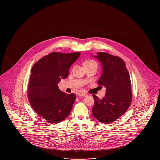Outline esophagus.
<instances>
[{
    "instance_id": "obj_1",
    "label": "esophagus",
    "mask_w": 160,
    "mask_h": 160,
    "mask_svg": "<svg viewBox=\"0 0 160 160\" xmlns=\"http://www.w3.org/2000/svg\"><path fill=\"white\" fill-rule=\"evenodd\" d=\"M78 95H79V96H80V97H86V96L88 95L87 93H84V92H80Z\"/></svg>"
}]
</instances>
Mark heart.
<instances>
[{"label": "heart", "instance_id": "heart-1", "mask_svg": "<svg viewBox=\"0 0 160 160\" xmlns=\"http://www.w3.org/2000/svg\"><path fill=\"white\" fill-rule=\"evenodd\" d=\"M91 63L97 64V63H96L95 61H92V60H88V61H86V62H84V64H91Z\"/></svg>", "mask_w": 160, "mask_h": 160}]
</instances>
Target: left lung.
Returning a JSON list of instances; mask_svg holds the SVG:
<instances>
[{"label":"left lung","instance_id":"1","mask_svg":"<svg viewBox=\"0 0 160 160\" xmlns=\"http://www.w3.org/2000/svg\"><path fill=\"white\" fill-rule=\"evenodd\" d=\"M95 57L102 66L98 85L106 88L104 97L99 99L93 95L92 114L98 121L110 123L124 114L131 103V83L125 62L119 56L98 52Z\"/></svg>","mask_w":160,"mask_h":160}]
</instances>
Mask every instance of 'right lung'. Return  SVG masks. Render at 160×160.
Returning <instances> with one entry per match:
<instances>
[{
	"instance_id": "1",
	"label": "right lung",
	"mask_w": 160,
	"mask_h": 160,
	"mask_svg": "<svg viewBox=\"0 0 160 160\" xmlns=\"http://www.w3.org/2000/svg\"><path fill=\"white\" fill-rule=\"evenodd\" d=\"M80 54L52 52L32 68L28 100L34 111L50 123L62 122L71 111L76 95L61 91L58 83L68 76L70 67Z\"/></svg>"
}]
</instances>
